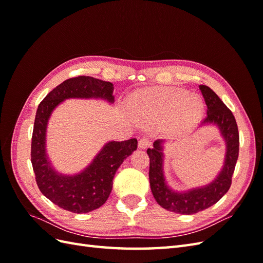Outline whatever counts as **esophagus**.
<instances>
[{
    "label": "esophagus",
    "mask_w": 263,
    "mask_h": 263,
    "mask_svg": "<svg viewBox=\"0 0 263 263\" xmlns=\"http://www.w3.org/2000/svg\"><path fill=\"white\" fill-rule=\"evenodd\" d=\"M151 145V140L148 137H142L140 138L139 142H138V147L141 149H145L147 147H149Z\"/></svg>",
    "instance_id": "obj_1"
}]
</instances>
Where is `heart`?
Returning <instances> with one entry per match:
<instances>
[{
    "label": "heart",
    "mask_w": 263,
    "mask_h": 263,
    "mask_svg": "<svg viewBox=\"0 0 263 263\" xmlns=\"http://www.w3.org/2000/svg\"><path fill=\"white\" fill-rule=\"evenodd\" d=\"M135 116L145 122L164 121L172 132L186 129L203 114V102L196 94L179 87H155L135 93L130 98Z\"/></svg>",
    "instance_id": "heart-1"
}]
</instances>
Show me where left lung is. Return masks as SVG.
<instances>
[{"label":"left lung","mask_w":263,"mask_h":263,"mask_svg":"<svg viewBox=\"0 0 263 263\" xmlns=\"http://www.w3.org/2000/svg\"><path fill=\"white\" fill-rule=\"evenodd\" d=\"M200 90L208 106L206 117L203 124H216L226 141L225 164L217 179L204 187L191 190L186 193H176L166 186L162 171V142L158 139L154 142V148H148L147 154L150 159L149 181L151 192L155 200L161 208L173 213L191 215L195 214L212 205L216 204L224 196L232 185V178L239 154V133L236 119L222 101L212 89L200 85Z\"/></svg>","instance_id":"1"}]
</instances>
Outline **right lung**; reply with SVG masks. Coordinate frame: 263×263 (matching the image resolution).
Listing matches in <instances>:
<instances>
[{
    "label": "right lung",
    "instance_id": "1",
    "mask_svg": "<svg viewBox=\"0 0 263 263\" xmlns=\"http://www.w3.org/2000/svg\"><path fill=\"white\" fill-rule=\"evenodd\" d=\"M113 87V83L92 77L70 78L47 94L38 105L30 150L36 183L48 200L66 211L83 214L101 208L112 191L117 169L137 149L138 141L136 138L109 141L84 171L72 177L59 176L51 169L46 156L48 118L52 109L69 98H101L114 102Z\"/></svg>",
    "mask_w": 263,
    "mask_h": 263
}]
</instances>
